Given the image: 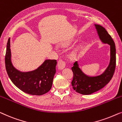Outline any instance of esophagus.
Here are the masks:
<instances>
[{"mask_svg":"<svg viewBox=\"0 0 122 122\" xmlns=\"http://www.w3.org/2000/svg\"><path fill=\"white\" fill-rule=\"evenodd\" d=\"M66 66V62L63 60L60 59L58 61V68L59 70H62Z\"/></svg>","mask_w":122,"mask_h":122,"instance_id":"obj_1","label":"esophagus"}]
</instances>
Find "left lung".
<instances>
[{
    "label": "left lung",
    "mask_w": 122,
    "mask_h": 122,
    "mask_svg": "<svg viewBox=\"0 0 122 122\" xmlns=\"http://www.w3.org/2000/svg\"><path fill=\"white\" fill-rule=\"evenodd\" d=\"M95 26L101 41L110 45V63L104 73L96 77L86 76L79 68L77 62L73 63L71 68L73 73L71 84L73 90L82 95H90L103 88L113 77L116 68V50L114 41L105 28L97 24Z\"/></svg>",
    "instance_id": "obj_1"
}]
</instances>
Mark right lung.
<instances>
[{"mask_svg": "<svg viewBox=\"0 0 122 122\" xmlns=\"http://www.w3.org/2000/svg\"><path fill=\"white\" fill-rule=\"evenodd\" d=\"M10 38L5 56V68L12 82L24 92L31 95H44L51 90L56 73V60H46L37 69L21 72L14 67L11 62Z\"/></svg>", "mask_w": 122, "mask_h": 122, "instance_id": "right-lung-1", "label": "right lung"}]
</instances>
